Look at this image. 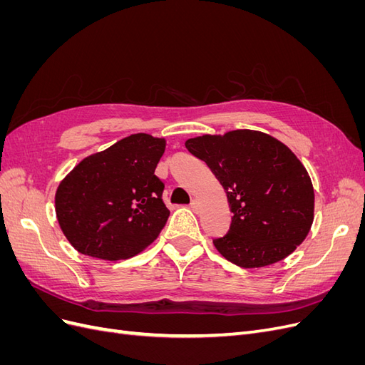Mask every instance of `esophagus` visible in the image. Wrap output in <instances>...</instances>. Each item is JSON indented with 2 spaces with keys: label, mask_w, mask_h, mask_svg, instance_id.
I'll list each match as a JSON object with an SVG mask.
<instances>
[{
  "label": "esophagus",
  "mask_w": 365,
  "mask_h": 365,
  "mask_svg": "<svg viewBox=\"0 0 365 365\" xmlns=\"http://www.w3.org/2000/svg\"><path fill=\"white\" fill-rule=\"evenodd\" d=\"M190 208L193 210V212H195V213H197V212H200V201H196V200H193V201L190 202Z\"/></svg>",
  "instance_id": "1"
}]
</instances>
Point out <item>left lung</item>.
Segmentation results:
<instances>
[{
  "label": "left lung",
  "mask_w": 365,
  "mask_h": 365,
  "mask_svg": "<svg viewBox=\"0 0 365 365\" xmlns=\"http://www.w3.org/2000/svg\"><path fill=\"white\" fill-rule=\"evenodd\" d=\"M224 185L231 225L216 250L240 268H260L288 257L306 239L314 220V187L294 153L259 130L185 141Z\"/></svg>",
  "instance_id": "obj_1"
}]
</instances>
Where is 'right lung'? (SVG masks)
Segmentation results:
<instances>
[{"instance_id": "obj_1", "label": "right lung", "mask_w": 365, "mask_h": 365, "mask_svg": "<svg viewBox=\"0 0 365 365\" xmlns=\"http://www.w3.org/2000/svg\"><path fill=\"white\" fill-rule=\"evenodd\" d=\"M165 141L134 134L85 158L56 192L65 237L85 256L123 260L148 248L170 212L155 175Z\"/></svg>"}]
</instances>
